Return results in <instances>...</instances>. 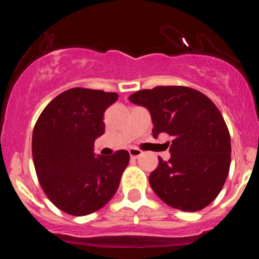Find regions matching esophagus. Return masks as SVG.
Returning <instances> with one entry per match:
<instances>
[{"mask_svg":"<svg viewBox=\"0 0 259 259\" xmlns=\"http://www.w3.org/2000/svg\"><path fill=\"white\" fill-rule=\"evenodd\" d=\"M129 153H130V157H132V158L136 159V158H139L140 156H141V154H142V151H141V150H139V148L132 147V148H130V150H129Z\"/></svg>","mask_w":259,"mask_h":259,"instance_id":"obj_1","label":"esophagus"}]
</instances>
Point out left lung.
Masks as SVG:
<instances>
[{"mask_svg": "<svg viewBox=\"0 0 259 259\" xmlns=\"http://www.w3.org/2000/svg\"><path fill=\"white\" fill-rule=\"evenodd\" d=\"M150 111L153 136L173 140L170 159L158 157L150 185L168 206L196 212L215 200L229 174L230 134L221 111L206 95L186 86H156L129 97Z\"/></svg>", "mask_w": 259, "mask_h": 259, "instance_id": "8db88e82", "label": "left lung"}]
</instances>
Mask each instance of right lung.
<instances>
[{
    "instance_id": "right-lung-1",
    "label": "right lung",
    "mask_w": 259,
    "mask_h": 259,
    "mask_svg": "<svg viewBox=\"0 0 259 259\" xmlns=\"http://www.w3.org/2000/svg\"><path fill=\"white\" fill-rule=\"evenodd\" d=\"M115 92L73 88L49 103L32 132V159L49 200L70 215H88L117 192L129 152L95 157V140L105 133L103 114Z\"/></svg>"
}]
</instances>
